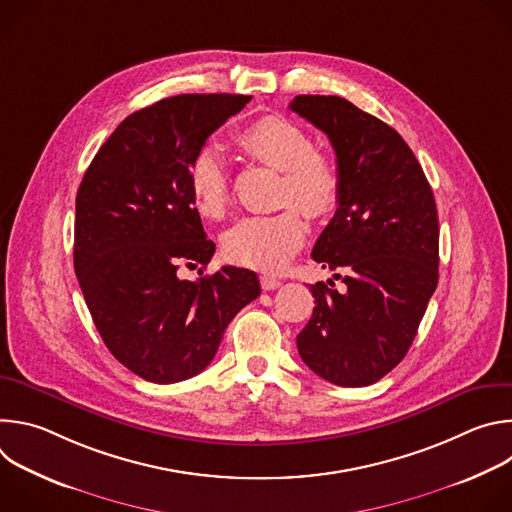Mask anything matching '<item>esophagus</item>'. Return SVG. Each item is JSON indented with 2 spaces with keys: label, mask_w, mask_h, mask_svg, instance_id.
<instances>
[{
  "label": "esophagus",
  "mask_w": 512,
  "mask_h": 512,
  "mask_svg": "<svg viewBox=\"0 0 512 512\" xmlns=\"http://www.w3.org/2000/svg\"><path fill=\"white\" fill-rule=\"evenodd\" d=\"M279 285H281V281H279L277 277H273V275H261V287H263L265 291L277 289Z\"/></svg>",
  "instance_id": "esophagus-1"
}]
</instances>
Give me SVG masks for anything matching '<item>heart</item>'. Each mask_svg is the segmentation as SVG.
<instances>
[{"instance_id":"heart-1","label":"heart","mask_w":512,"mask_h":512,"mask_svg":"<svg viewBox=\"0 0 512 512\" xmlns=\"http://www.w3.org/2000/svg\"><path fill=\"white\" fill-rule=\"evenodd\" d=\"M239 148L283 172L281 202H296L308 216L326 218L340 202V172L336 162L314 148L310 133L279 115H265L237 135ZM188 188L196 208L208 218H223L231 202L227 164L216 148H202L188 166ZM306 239V223L296 206L275 214L247 216L223 239L229 261L275 271L283 267Z\"/></svg>"}]
</instances>
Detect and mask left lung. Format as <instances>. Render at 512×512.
<instances>
[{"instance_id": "1", "label": "left lung", "mask_w": 512, "mask_h": 512, "mask_svg": "<svg viewBox=\"0 0 512 512\" xmlns=\"http://www.w3.org/2000/svg\"><path fill=\"white\" fill-rule=\"evenodd\" d=\"M289 109L334 148L340 202L312 259L344 273L342 294L332 279L310 285L316 306L298 352L318 377L367 387L403 360L437 287L433 192L405 139L350 101L298 95Z\"/></svg>"}]
</instances>
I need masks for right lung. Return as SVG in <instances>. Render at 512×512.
Here are the masks:
<instances>
[{
    "label": "right lung",
    "instance_id": "obj_1",
    "mask_svg": "<svg viewBox=\"0 0 512 512\" xmlns=\"http://www.w3.org/2000/svg\"><path fill=\"white\" fill-rule=\"evenodd\" d=\"M247 95H176L125 117L101 145L77 192L75 271L109 352L137 377L168 385L202 373L229 322L261 294L233 265L206 267V239L188 166Z\"/></svg>",
    "mask_w": 512,
    "mask_h": 512
}]
</instances>
